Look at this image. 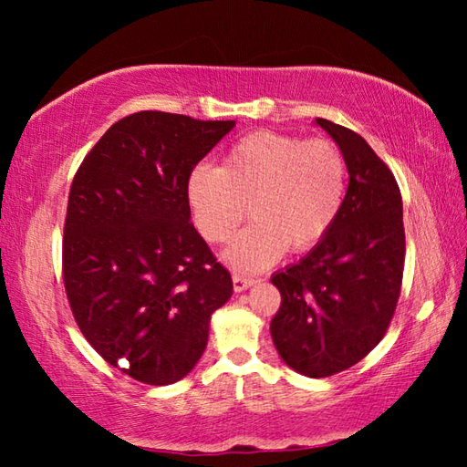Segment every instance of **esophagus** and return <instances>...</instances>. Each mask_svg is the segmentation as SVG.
<instances>
[{
    "mask_svg": "<svg viewBox=\"0 0 467 467\" xmlns=\"http://www.w3.org/2000/svg\"><path fill=\"white\" fill-rule=\"evenodd\" d=\"M253 283H254V279H251V276H244L241 273H233V285H234L236 293L246 291Z\"/></svg>",
    "mask_w": 467,
    "mask_h": 467,
    "instance_id": "1",
    "label": "esophagus"
}]
</instances>
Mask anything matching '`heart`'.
<instances>
[{
    "label": "heart",
    "mask_w": 467,
    "mask_h": 467,
    "mask_svg": "<svg viewBox=\"0 0 467 467\" xmlns=\"http://www.w3.org/2000/svg\"><path fill=\"white\" fill-rule=\"evenodd\" d=\"M347 164L325 138L259 130L241 138L223 166L201 164L188 174L186 201L196 231L223 244L244 221L253 224L228 246L226 261L239 271H261L283 253L311 249L341 213Z\"/></svg>",
    "instance_id": "heart-1"
}]
</instances>
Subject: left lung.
<instances>
[{
	"instance_id": "left-lung-1",
	"label": "left lung",
	"mask_w": 467,
	"mask_h": 467,
	"mask_svg": "<svg viewBox=\"0 0 467 467\" xmlns=\"http://www.w3.org/2000/svg\"><path fill=\"white\" fill-rule=\"evenodd\" d=\"M317 124L341 148L349 186L331 231L305 259L273 275L281 306L271 335L295 371L329 377L383 339L401 293L405 231L389 166L349 128L323 118Z\"/></svg>"
}]
</instances>
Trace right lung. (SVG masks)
Segmentation results:
<instances>
[{"label":"right lung","mask_w":467,"mask_h":467,"mask_svg":"<svg viewBox=\"0 0 467 467\" xmlns=\"http://www.w3.org/2000/svg\"><path fill=\"white\" fill-rule=\"evenodd\" d=\"M233 120L144 110L86 154L69 186L62 275L86 341L148 385L191 373L233 279L191 223L186 181Z\"/></svg>","instance_id":"1"}]
</instances>
